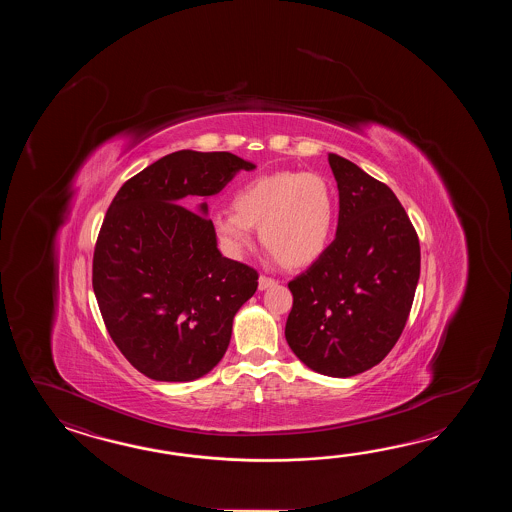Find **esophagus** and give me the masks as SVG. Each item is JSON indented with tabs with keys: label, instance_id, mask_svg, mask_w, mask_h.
<instances>
[{
	"label": "esophagus",
	"instance_id": "34e87169",
	"mask_svg": "<svg viewBox=\"0 0 512 512\" xmlns=\"http://www.w3.org/2000/svg\"><path fill=\"white\" fill-rule=\"evenodd\" d=\"M276 280H272L269 276H260V280H258V289L260 291H267V289H271L272 285H276Z\"/></svg>",
	"mask_w": 512,
	"mask_h": 512
}]
</instances>
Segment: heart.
I'll list each match as a JSON object with an SVG mask.
<instances>
[{
  "label": "heart",
  "mask_w": 512,
  "mask_h": 512,
  "mask_svg": "<svg viewBox=\"0 0 512 512\" xmlns=\"http://www.w3.org/2000/svg\"><path fill=\"white\" fill-rule=\"evenodd\" d=\"M234 210H218L212 227L232 256L252 245V229L287 267L315 263L333 236L337 194L329 179L316 172L280 170L256 175L234 192Z\"/></svg>",
  "instance_id": "b5f03b06"
}]
</instances>
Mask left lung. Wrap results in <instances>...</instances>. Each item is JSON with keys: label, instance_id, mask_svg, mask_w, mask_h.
I'll use <instances>...</instances> for the list:
<instances>
[{"label": "left lung", "instance_id": "left-lung-1", "mask_svg": "<svg viewBox=\"0 0 512 512\" xmlns=\"http://www.w3.org/2000/svg\"><path fill=\"white\" fill-rule=\"evenodd\" d=\"M338 186L335 240L289 282L285 338L307 368L353 377L377 366L401 337L421 271L414 225L392 188L329 153Z\"/></svg>", "mask_w": 512, "mask_h": 512}]
</instances>
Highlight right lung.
Masks as SVG:
<instances>
[{"label":"right lung","instance_id":"right-lung-1","mask_svg":"<svg viewBox=\"0 0 512 512\" xmlns=\"http://www.w3.org/2000/svg\"><path fill=\"white\" fill-rule=\"evenodd\" d=\"M256 164L229 152L164 155L120 186L98 234L93 291L109 337L153 381L207 375L258 272L225 258L207 199ZM192 207L188 211L185 207Z\"/></svg>","mask_w":512,"mask_h":512}]
</instances>
